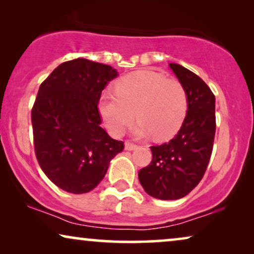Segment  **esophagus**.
<instances>
[{"label": "esophagus", "instance_id": "esophagus-1", "mask_svg": "<svg viewBox=\"0 0 254 254\" xmlns=\"http://www.w3.org/2000/svg\"><path fill=\"white\" fill-rule=\"evenodd\" d=\"M136 148H137L136 144L131 143V142H129V141L125 142V149H126V150H135Z\"/></svg>", "mask_w": 254, "mask_h": 254}]
</instances>
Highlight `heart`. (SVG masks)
<instances>
[{"mask_svg": "<svg viewBox=\"0 0 254 254\" xmlns=\"http://www.w3.org/2000/svg\"><path fill=\"white\" fill-rule=\"evenodd\" d=\"M99 113L113 135H121L136 118L137 136L152 134L157 140L172 137L180 129L189 110L183 83L161 72L136 70L116 83V93L100 98Z\"/></svg>", "mask_w": 254, "mask_h": 254, "instance_id": "b5f03b06", "label": "heart"}]
</instances>
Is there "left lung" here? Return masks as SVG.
<instances>
[{
    "instance_id": "1",
    "label": "left lung",
    "mask_w": 254,
    "mask_h": 254,
    "mask_svg": "<svg viewBox=\"0 0 254 254\" xmlns=\"http://www.w3.org/2000/svg\"><path fill=\"white\" fill-rule=\"evenodd\" d=\"M169 65L185 86L189 110L178 134L166 143L150 147V164L138 171L145 192L159 200L180 199L200 183L209 163L216 130L215 96L209 86L183 65Z\"/></svg>"
}]
</instances>
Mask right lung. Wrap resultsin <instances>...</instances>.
Wrapping results in <instances>:
<instances>
[{"instance_id": "1", "label": "right lung", "mask_w": 254, "mask_h": 254, "mask_svg": "<svg viewBox=\"0 0 254 254\" xmlns=\"http://www.w3.org/2000/svg\"><path fill=\"white\" fill-rule=\"evenodd\" d=\"M117 76L111 65L78 58L40 84L31 112L34 152L48 179L65 192L92 190L124 150V142L100 127L98 111L102 91Z\"/></svg>"}]
</instances>
